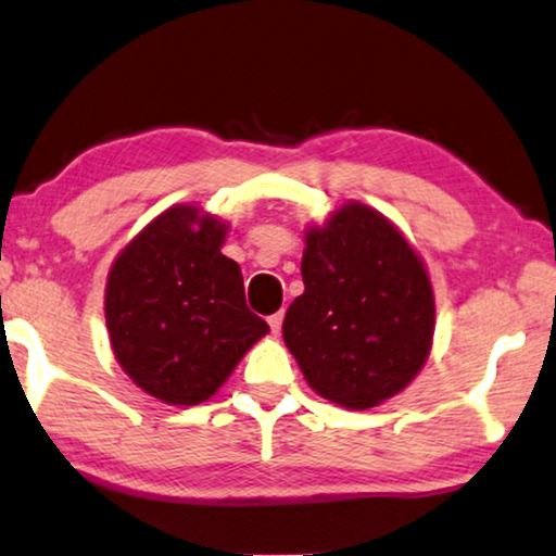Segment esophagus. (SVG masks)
<instances>
[{
    "label": "esophagus",
    "instance_id": "obj_1",
    "mask_svg": "<svg viewBox=\"0 0 556 556\" xmlns=\"http://www.w3.org/2000/svg\"><path fill=\"white\" fill-rule=\"evenodd\" d=\"M267 323H269V327H271V332L279 334V332H281V323H285V312H277V315H271V317L267 319Z\"/></svg>",
    "mask_w": 556,
    "mask_h": 556
}]
</instances>
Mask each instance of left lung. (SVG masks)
<instances>
[{
  "mask_svg": "<svg viewBox=\"0 0 556 556\" xmlns=\"http://www.w3.org/2000/svg\"><path fill=\"white\" fill-rule=\"evenodd\" d=\"M302 281L281 334L317 395L365 410L410 386L431 355L435 300L424 260L390 218L348 201L307 226Z\"/></svg>",
  "mask_w": 556,
  "mask_h": 556,
  "instance_id": "left-lung-1",
  "label": "left lung"
}]
</instances>
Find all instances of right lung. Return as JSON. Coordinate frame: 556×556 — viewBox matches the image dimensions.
I'll use <instances>...</instances> for the list:
<instances>
[{"mask_svg":"<svg viewBox=\"0 0 556 556\" xmlns=\"http://www.w3.org/2000/svg\"><path fill=\"white\" fill-rule=\"evenodd\" d=\"M229 224L176 203L115 256L105 325L123 372L168 405L208 401L269 332L244 300L239 264L222 254Z\"/></svg>","mask_w":556,"mask_h":556,"instance_id":"right-lung-1","label":"right lung"}]
</instances>
